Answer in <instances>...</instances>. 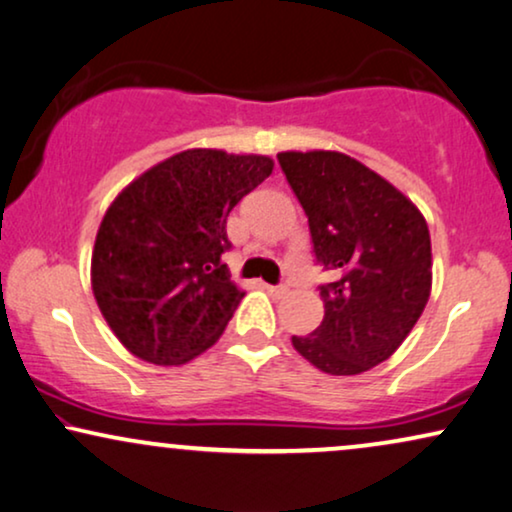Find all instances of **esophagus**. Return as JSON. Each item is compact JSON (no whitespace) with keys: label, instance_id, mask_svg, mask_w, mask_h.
<instances>
[{"label":"esophagus","instance_id":"1","mask_svg":"<svg viewBox=\"0 0 512 512\" xmlns=\"http://www.w3.org/2000/svg\"><path fill=\"white\" fill-rule=\"evenodd\" d=\"M264 290H267L269 295L276 297V299H281L285 292H288V288H285V285H267V283H264Z\"/></svg>","mask_w":512,"mask_h":512}]
</instances>
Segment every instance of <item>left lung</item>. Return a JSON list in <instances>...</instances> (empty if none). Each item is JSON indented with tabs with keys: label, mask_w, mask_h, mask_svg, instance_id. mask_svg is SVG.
Listing matches in <instances>:
<instances>
[{
	"label": "left lung",
	"mask_w": 512,
	"mask_h": 512,
	"mask_svg": "<svg viewBox=\"0 0 512 512\" xmlns=\"http://www.w3.org/2000/svg\"><path fill=\"white\" fill-rule=\"evenodd\" d=\"M309 217L325 316L292 346L320 372L353 377L391 358L426 309L431 234L421 210L365 163L332 149L278 154Z\"/></svg>",
	"instance_id": "1"
}]
</instances>
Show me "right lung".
<instances>
[{"label": "right lung", "mask_w": 512, "mask_h": 512, "mask_svg": "<svg viewBox=\"0 0 512 512\" xmlns=\"http://www.w3.org/2000/svg\"><path fill=\"white\" fill-rule=\"evenodd\" d=\"M274 159L185 149L121 189L102 217L91 288L109 330L152 365H185L222 337L245 292L231 281V208Z\"/></svg>", "instance_id": "add662e5"}]
</instances>
